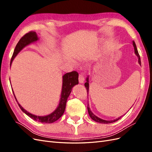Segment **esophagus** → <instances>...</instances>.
<instances>
[{"label": "esophagus", "mask_w": 152, "mask_h": 152, "mask_svg": "<svg viewBox=\"0 0 152 152\" xmlns=\"http://www.w3.org/2000/svg\"><path fill=\"white\" fill-rule=\"evenodd\" d=\"M79 83L80 84H83L84 82V77L82 74H80L79 76Z\"/></svg>", "instance_id": "obj_1"}]
</instances>
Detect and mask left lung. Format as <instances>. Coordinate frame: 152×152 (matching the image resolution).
<instances>
[{
	"label": "left lung",
	"mask_w": 152,
	"mask_h": 152,
	"mask_svg": "<svg viewBox=\"0 0 152 152\" xmlns=\"http://www.w3.org/2000/svg\"><path fill=\"white\" fill-rule=\"evenodd\" d=\"M132 45H133V46H134V53H135V54L137 56V58H138V63L140 64V65H141V59H140V55H139L138 51H137V48H136V44H135V42H134V41H132ZM89 75H88V76H87V77L86 78V82L85 84H84L85 87H86L87 94H89ZM130 109H131V108H130ZM87 110H88V113H89V115L90 117H91L92 119H93V121H94L95 122H99V123H102V124H110V123H113V122H114L117 121L118 120H119V119H120V118H121V117H122V116H121V117H118L117 118L115 119V120H112V121H106V120H103V119L100 118L99 117H97L96 115H94L93 112H92V111H91V109H90L89 106V103L87 104ZM124 115H125V114H124Z\"/></svg>",
	"instance_id": "obj_1"
}]
</instances>
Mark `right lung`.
Returning a JSON list of instances; mask_svg holds the SVG:
<instances>
[{"instance_id": "right-lung-1", "label": "right lung", "mask_w": 152, "mask_h": 152, "mask_svg": "<svg viewBox=\"0 0 152 152\" xmlns=\"http://www.w3.org/2000/svg\"><path fill=\"white\" fill-rule=\"evenodd\" d=\"M39 38L38 37V35L35 31H30L28 33L26 34L22 38H21V39L19 40V42H18L17 45H16L15 50H14V53L11 60L10 66L11 65L12 61L14 60V59H15V58L18 55V54L23 49L27 46V45L37 42V41L39 40ZM79 79V73L75 71L66 73L63 76L62 89L59 104L54 112L48 115L45 116L35 115H34L32 113H30L28 112H27L26 110L23 108L20 105V104L18 103L15 95V93H14L13 90L12 93L14 94V96H15V99L18 105H19L20 108L26 115H27L34 121H38L41 123L50 124L58 121V119L63 115V114L64 113V112H65V110L67 99L71 93L72 88L73 86L79 84V79Z\"/></svg>"}]
</instances>
